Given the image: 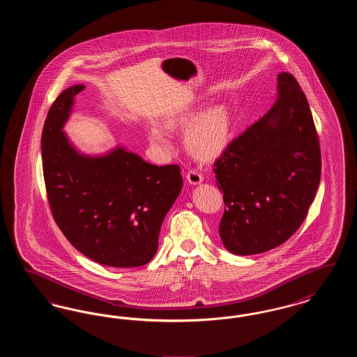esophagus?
<instances>
[{
  "label": "esophagus",
  "mask_w": 357,
  "mask_h": 357,
  "mask_svg": "<svg viewBox=\"0 0 357 357\" xmlns=\"http://www.w3.org/2000/svg\"><path fill=\"white\" fill-rule=\"evenodd\" d=\"M186 178L190 185H199L204 182V174L199 169H190L187 172Z\"/></svg>",
  "instance_id": "obj_1"
}]
</instances>
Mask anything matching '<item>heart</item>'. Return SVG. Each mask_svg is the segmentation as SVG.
<instances>
[{"mask_svg":"<svg viewBox=\"0 0 357 357\" xmlns=\"http://www.w3.org/2000/svg\"><path fill=\"white\" fill-rule=\"evenodd\" d=\"M229 132V120L220 109H211L202 114L187 131V144L195 153H213ZM150 140L156 147H167V137L159 128L150 131Z\"/></svg>","mask_w":357,"mask_h":357,"instance_id":"obj_1","label":"heart"}]
</instances>
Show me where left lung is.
Wrapping results in <instances>:
<instances>
[{"instance_id": "left-lung-1", "label": "left lung", "mask_w": 357, "mask_h": 357, "mask_svg": "<svg viewBox=\"0 0 357 357\" xmlns=\"http://www.w3.org/2000/svg\"><path fill=\"white\" fill-rule=\"evenodd\" d=\"M277 100L214 163L225 213L220 236L237 255L264 253L305 220L321 176L319 136L293 75L277 76Z\"/></svg>"}]
</instances>
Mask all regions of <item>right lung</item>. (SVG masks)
I'll return each instance as SVG.
<instances>
[{"mask_svg": "<svg viewBox=\"0 0 357 357\" xmlns=\"http://www.w3.org/2000/svg\"><path fill=\"white\" fill-rule=\"evenodd\" d=\"M84 88L63 91L44 123L43 171L52 215L85 257L105 266L137 268L158 250L162 222L183 186L181 169L147 163L124 147L100 156L79 153L63 127Z\"/></svg>", "mask_w": 357, "mask_h": 357, "instance_id": "obj_1", "label": "right lung"}]
</instances>
